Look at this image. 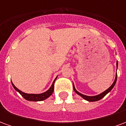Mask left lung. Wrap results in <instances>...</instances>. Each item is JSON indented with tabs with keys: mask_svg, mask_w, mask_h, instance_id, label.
<instances>
[{
	"mask_svg": "<svg viewBox=\"0 0 126 126\" xmlns=\"http://www.w3.org/2000/svg\"><path fill=\"white\" fill-rule=\"evenodd\" d=\"M116 66H117H117H118V63H117H117H116ZM117 81V74L116 76H115V80H114L113 83L112 84L110 87L108 89H107L106 90H105L104 92H103L102 93H100L99 94L96 95V96H87V95H84L82 94V93H79L78 90L76 89V88H75V86H74V83H73V88H74V91L76 92V94H78V95H79L81 97H82L84 100H88V101H89V102H94V101H97V100H100L101 98H103L106 94H107L110 91H111L112 89H113V88L114 87V86L115 85V83H116Z\"/></svg>",
	"mask_w": 126,
	"mask_h": 126,
	"instance_id": "8db88e82",
	"label": "left lung"
}]
</instances>
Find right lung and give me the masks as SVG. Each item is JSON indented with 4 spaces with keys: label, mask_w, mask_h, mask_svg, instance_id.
Here are the masks:
<instances>
[{
    "label": "right lung",
    "mask_w": 126,
    "mask_h": 126,
    "mask_svg": "<svg viewBox=\"0 0 126 126\" xmlns=\"http://www.w3.org/2000/svg\"><path fill=\"white\" fill-rule=\"evenodd\" d=\"M57 76L56 77V78L55 79V80L52 82L51 86L50 87V88L48 90L44 92L43 93H41V94H28V93H25L21 91L20 90H19L15 86V85L13 84V82H11V84H12L13 87L14 88L17 92L19 93L22 96H23L26 100H30V101H42V100H44L45 99H47V98H48L50 96H51L54 91V84H55V82L56 79H57Z\"/></svg>",
    "instance_id": "right-lung-1"
}]
</instances>
